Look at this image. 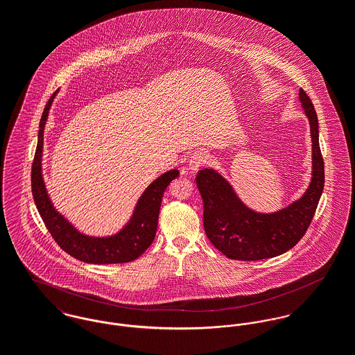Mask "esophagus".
Segmentation results:
<instances>
[{"instance_id":"1","label":"esophagus","mask_w":355,"mask_h":355,"mask_svg":"<svg viewBox=\"0 0 355 355\" xmlns=\"http://www.w3.org/2000/svg\"><path fill=\"white\" fill-rule=\"evenodd\" d=\"M207 162V154L205 152H196L191 154L189 161V168L191 171H198Z\"/></svg>"}]
</instances>
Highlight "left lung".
I'll return each instance as SVG.
<instances>
[{
  "instance_id": "obj_1",
  "label": "left lung",
  "mask_w": 355,
  "mask_h": 355,
  "mask_svg": "<svg viewBox=\"0 0 355 355\" xmlns=\"http://www.w3.org/2000/svg\"><path fill=\"white\" fill-rule=\"evenodd\" d=\"M300 101L310 123L313 142V178L304 197L286 209L261 214L246 207L232 187L213 169H201L196 178L203 201V227L213 246L231 259L257 261L293 249L314 217L324 190V159L318 144V120L304 89Z\"/></svg>"
}]
</instances>
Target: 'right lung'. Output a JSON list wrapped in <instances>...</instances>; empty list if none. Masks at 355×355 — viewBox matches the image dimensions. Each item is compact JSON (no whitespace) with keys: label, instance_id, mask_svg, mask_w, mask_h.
Segmentation results:
<instances>
[{"label":"right lung","instance_id":"obj_1","mask_svg":"<svg viewBox=\"0 0 355 355\" xmlns=\"http://www.w3.org/2000/svg\"><path fill=\"white\" fill-rule=\"evenodd\" d=\"M46 103L40 123L38 145L31 166V189L37 209L51 232L55 243L73 258L89 263H123L137 259L145 253L155 236L161 200L168 184L179 176L178 169H172L145 190L135 207L134 216L123 231L109 238H92L78 232L61 214H58L48 197L41 172V157L44 146V128L49 114L53 98Z\"/></svg>","mask_w":355,"mask_h":355}]
</instances>
